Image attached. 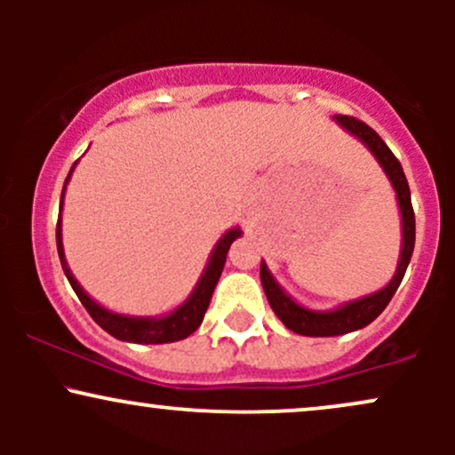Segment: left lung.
Masks as SVG:
<instances>
[{
    "label": "left lung",
    "mask_w": 455,
    "mask_h": 455,
    "mask_svg": "<svg viewBox=\"0 0 455 455\" xmlns=\"http://www.w3.org/2000/svg\"><path fill=\"white\" fill-rule=\"evenodd\" d=\"M336 119L342 128H347L348 132L355 134L359 140H363L365 148L372 151L374 158L380 162V166H383L385 173H387L391 180V184H394L402 212V252L395 275L391 278V282L385 289H380L379 293L374 295L363 297V299L351 301V304L331 312H312L301 307L299 304H295V301L275 284V280L271 278L267 265L260 263V282H263V289L269 299L271 310L278 315L280 321L284 323L291 331L301 333V336H342V333L370 325V323L387 307L391 297L398 291L400 282L406 274V267H409L411 263L412 248H415V212H412L409 181H406L400 160L395 158L394 151L385 145V140L380 139L368 124L362 122V119L351 117V115H338Z\"/></svg>",
    "instance_id": "left-lung-1"
}]
</instances>
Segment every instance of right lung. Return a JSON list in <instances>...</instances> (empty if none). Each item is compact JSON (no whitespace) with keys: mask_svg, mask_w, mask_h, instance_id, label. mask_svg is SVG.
Returning <instances> with one entry per match:
<instances>
[{"mask_svg":"<svg viewBox=\"0 0 455 455\" xmlns=\"http://www.w3.org/2000/svg\"><path fill=\"white\" fill-rule=\"evenodd\" d=\"M72 169H75V164H72ZM70 173L66 177V184L68 180H70ZM66 184H64V190H66ZM61 203H64V192H61ZM239 235H242L239 228H231V231L224 235L220 242L216 243V248H213L210 265H207L203 278L198 280L195 293L188 297L184 306H180L177 310L171 312V315L162 318L124 316V315H115V312H108L104 310L102 306H98L96 301H93L92 297L78 286V282L72 278L70 269H68L66 259H64V245H61V220H57V252H60L61 267H64L66 278L70 282L72 289H75L76 297L81 299V304L85 306V310L90 312V316L104 329V331H108L113 338H117V340L137 342V344H164V342L184 340V338L190 336V333H195L198 325H201L203 316H205L207 307H210L213 289H216L218 280H220L228 248H231V243L239 237Z\"/></svg>","mask_w":455,"mask_h":455,"instance_id":"right-lung-1","label":"right lung"}]
</instances>
